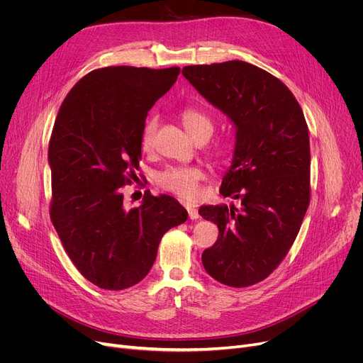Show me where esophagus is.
<instances>
[{
    "label": "esophagus",
    "mask_w": 363,
    "mask_h": 363,
    "mask_svg": "<svg viewBox=\"0 0 363 363\" xmlns=\"http://www.w3.org/2000/svg\"><path fill=\"white\" fill-rule=\"evenodd\" d=\"M185 208H186V211H188V216H189V219H199L200 218V215H199V211H197V208L194 207V206H191V204H185Z\"/></svg>",
    "instance_id": "esophagus-1"
}]
</instances>
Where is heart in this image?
<instances>
[{
    "instance_id": "1",
    "label": "heart",
    "mask_w": 363,
    "mask_h": 363,
    "mask_svg": "<svg viewBox=\"0 0 363 363\" xmlns=\"http://www.w3.org/2000/svg\"><path fill=\"white\" fill-rule=\"evenodd\" d=\"M181 121L188 133L197 140L203 135H212L213 122L206 113L197 108H185L181 113ZM157 128V119L151 118L144 125L141 133V145L144 150H148L155 138V132ZM203 178V170L197 166H178L169 167L157 175L159 185L166 191L175 193L184 199H194L199 193V181Z\"/></svg>"
}]
</instances>
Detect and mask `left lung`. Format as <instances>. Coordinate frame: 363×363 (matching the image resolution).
<instances>
[{"instance_id": "obj_1", "label": "left lung", "mask_w": 363, "mask_h": 363, "mask_svg": "<svg viewBox=\"0 0 363 363\" xmlns=\"http://www.w3.org/2000/svg\"><path fill=\"white\" fill-rule=\"evenodd\" d=\"M184 78L235 128L231 166L219 193L238 200L201 206L219 228L206 249V272L230 287L269 277L293 245L311 200L309 129L293 92L241 60L185 66Z\"/></svg>"}]
</instances>
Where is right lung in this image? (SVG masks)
<instances>
[{"label":"right lung","mask_w":363,"mask_h":363,"mask_svg":"<svg viewBox=\"0 0 363 363\" xmlns=\"http://www.w3.org/2000/svg\"><path fill=\"white\" fill-rule=\"evenodd\" d=\"M179 67L108 66L76 84L57 114L50 147L51 220L78 271L104 290L138 284L159 242L188 212L174 197L144 194L126 208L122 186L141 160L147 113Z\"/></svg>","instance_id":"obj_1"}]
</instances>
